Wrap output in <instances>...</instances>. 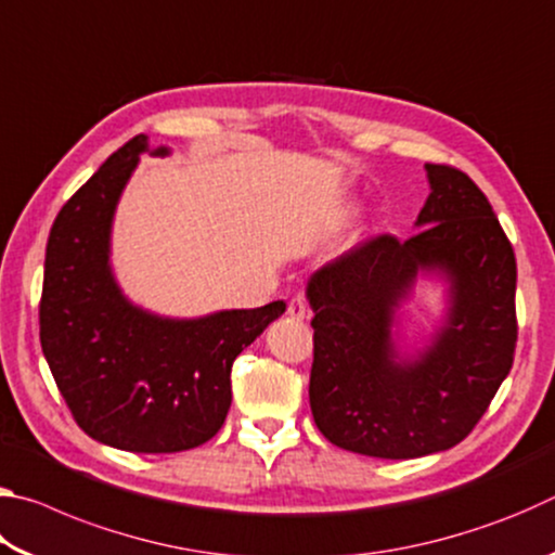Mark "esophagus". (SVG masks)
I'll list each match as a JSON object with an SVG mask.
<instances>
[{"label":"esophagus","instance_id":"1","mask_svg":"<svg viewBox=\"0 0 555 555\" xmlns=\"http://www.w3.org/2000/svg\"><path fill=\"white\" fill-rule=\"evenodd\" d=\"M288 315L296 318V321H304V318H308V304H306L304 296H294V298H291Z\"/></svg>","mask_w":555,"mask_h":555}]
</instances>
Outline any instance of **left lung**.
Masks as SVG:
<instances>
[{"instance_id":"8db88e82","label":"left lung","mask_w":555,"mask_h":555,"mask_svg":"<svg viewBox=\"0 0 555 555\" xmlns=\"http://www.w3.org/2000/svg\"><path fill=\"white\" fill-rule=\"evenodd\" d=\"M416 234H382L313 271L311 411L333 446L411 460L457 446L514 362L516 259L463 171L426 164ZM418 280L444 288L437 325L405 345L400 308Z\"/></svg>"}]
</instances>
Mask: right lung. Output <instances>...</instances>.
<instances>
[{
    "label": "right lung",
    "instance_id": "right-lung-1",
    "mask_svg": "<svg viewBox=\"0 0 555 555\" xmlns=\"http://www.w3.org/2000/svg\"><path fill=\"white\" fill-rule=\"evenodd\" d=\"M146 152L171 149L134 137L55 218L46 244L41 347L90 438L129 453H181L218 434L232 403V362L286 304L173 318L121 291L112 269V228Z\"/></svg>",
    "mask_w": 555,
    "mask_h": 555
}]
</instances>
